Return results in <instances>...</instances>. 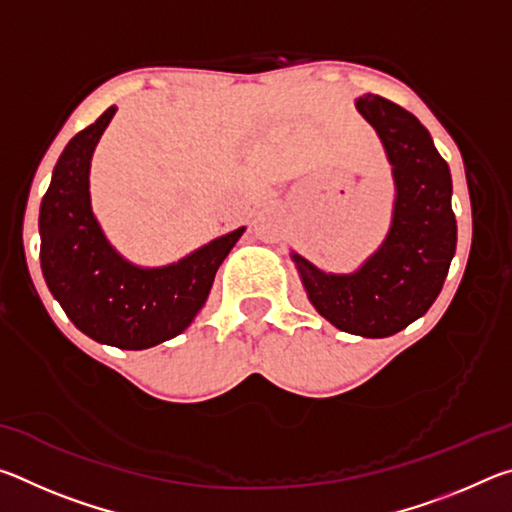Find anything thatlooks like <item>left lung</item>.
Listing matches in <instances>:
<instances>
[{
  "label": "left lung",
  "mask_w": 512,
  "mask_h": 512,
  "mask_svg": "<svg viewBox=\"0 0 512 512\" xmlns=\"http://www.w3.org/2000/svg\"><path fill=\"white\" fill-rule=\"evenodd\" d=\"M357 110L379 133L395 178L391 232L352 275L318 271L293 253L311 305L343 332L384 339L427 314L456 253L452 173L418 117L377 94Z\"/></svg>",
  "instance_id": "obj_1"
}]
</instances>
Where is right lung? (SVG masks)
Returning a JSON list of instances; mask_svg holds the SVG:
<instances>
[{
  "label": "right lung",
  "mask_w": 512,
  "mask_h": 512,
  "mask_svg": "<svg viewBox=\"0 0 512 512\" xmlns=\"http://www.w3.org/2000/svg\"><path fill=\"white\" fill-rule=\"evenodd\" d=\"M115 112L108 108L60 153L40 205V266L51 296L83 334L144 350L189 327L244 228L162 268L133 266L117 255L90 207V160Z\"/></svg>",
  "instance_id": "1"
}]
</instances>
